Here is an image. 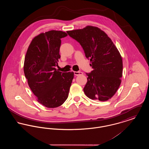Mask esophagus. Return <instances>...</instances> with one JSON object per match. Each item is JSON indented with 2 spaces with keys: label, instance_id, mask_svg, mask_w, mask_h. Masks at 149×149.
Masks as SVG:
<instances>
[{
  "label": "esophagus",
  "instance_id": "1",
  "mask_svg": "<svg viewBox=\"0 0 149 149\" xmlns=\"http://www.w3.org/2000/svg\"><path fill=\"white\" fill-rule=\"evenodd\" d=\"M74 75L76 76H78V75H83V72L81 71H74Z\"/></svg>",
  "mask_w": 149,
  "mask_h": 149
}]
</instances>
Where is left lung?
Listing matches in <instances>:
<instances>
[{"instance_id":"8db88e82","label":"left lung","mask_w":149,"mask_h":149,"mask_svg":"<svg viewBox=\"0 0 149 149\" xmlns=\"http://www.w3.org/2000/svg\"><path fill=\"white\" fill-rule=\"evenodd\" d=\"M68 34L80 44L93 69L83 90L90 99L106 101L111 98L121 83L123 64L120 53L111 39L100 29L88 26L69 31Z\"/></svg>"}]
</instances>
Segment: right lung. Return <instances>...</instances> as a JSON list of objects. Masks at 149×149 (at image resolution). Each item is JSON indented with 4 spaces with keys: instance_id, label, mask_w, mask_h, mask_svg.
I'll return each mask as SVG.
<instances>
[{
    "instance_id": "add662e5",
    "label": "right lung",
    "mask_w": 149,
    "mask_h": 149,
    "mask_svg": "<svg viewBox=\"0 0 149 149\" xmlns=\"http://www.w3.org/2000/svg\"><path fill=\"white\" fill-rule=\"evenodd\" d=\"M61 31L42 33L32 40L24 63V75L37 101L47 108L62 105L67 99L74 72L56 70L61 38L67 36Z\"/></svg>"
}]
</instances>
